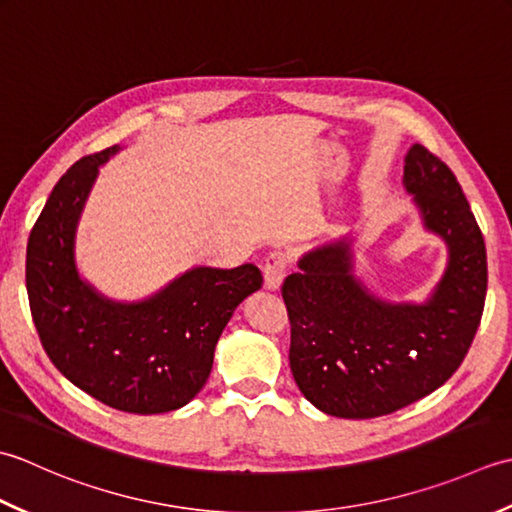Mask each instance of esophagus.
<instances>
[{"label":"esophagus","instance_id":"obj_1","mask_svg":"<svg viewBox=\"0 0 512 512\" xmlns=\"http://www.w3.org/2000/svg\"><path fill=\"white\" fill-rule=\"evenodd\" d=\"M263 274H265V287L267 289H278L280 283H283L285 274H287V256L283 252H271L265 258Z\"/></svg>","mask_w":512,"mask_h":512}]
</instances>
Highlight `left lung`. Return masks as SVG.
Here are the masks:
<instances>
[{
    "label": "left lung",
    "instance_id": "left-lung-1",
    "mask_svg": "<svg viewBox=\"0 0 512 512\" xmlns=\"http://www.w3.org/2000/svg\"><path fill=\"white\" fill-rule=\"evenodd\" d=\"M406 192L446 269L424 302L373 296L353 271V238L311 249L285 278L289 364L300 393L347 420L389 415L440 389L475 338L486 300V245L455 174L424 145L404 156Z\"/></svg>",
    "mask_w": 512,
    "mask_h": 512
}]
</instances>
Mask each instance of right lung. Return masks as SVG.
Returning a JSON list of instances; mask_svg holds the SVG:
<instances>
[{
  "label": "right lung",
  "instance_id": "add662e5",
  "mask_svg": "<svg viewBox=\"0 0 512 512\" xmlns=\"http://www.w3.org/2000/svg\"><path fill=\"white\" fill-rule=\"evenodd\" d=\"M121 148L83 156L61 176L30 232L26 289L52 364L125 413H168L196 398L234 309L263 285L252 263L192 267L150 298L119 302L83 280L75 241L99 168Z\"/></svg>",
  "mask_w": 512,
  "mask_h": 512
}]
</instances>
